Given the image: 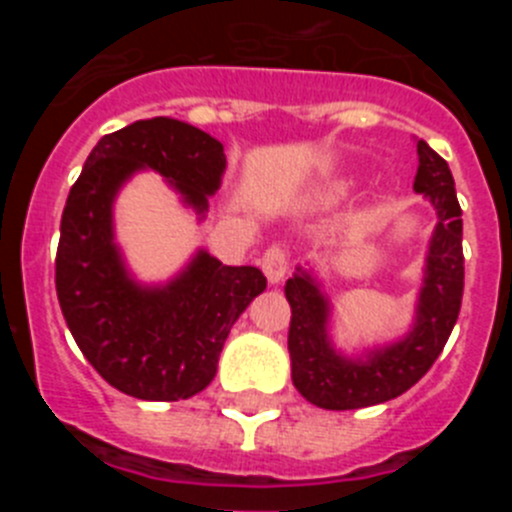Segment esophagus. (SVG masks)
Instances as JSON below:
<instances>
[{"mask_svg": "<svg viewBox=\"0 0 512 512\" xmlns=\"http://www.w3.org/2000/svg\"><path fill=\"white\" fill-rule=\"evenodd\" d=\"M261 269H264L269 284L282 282V279L287 277V269H289V259H287V253H284V248L271 246L269 251L264 253V259H261Z\"/></svg>", "mask_w": 512, "mask_h": 512, "instance_id": "esophagus-1", "label": "esophagus"}]
</instances>
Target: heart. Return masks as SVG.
<instances>
[{
  "label": "heart",
  "mask_w": 512,
  "mask_h": 512,
  "mask_svg": "<svg viewBox=\"0 0 512 512\" xmlns=\"http://www.w3.org/2000/svg\"><path fill=\"white\" fill-rule=\"evenodd\" d=\"M338 192H341V189H330V192L325 194V200H336V197H338Z\"/></svg>",
  "instance_id": "1"
}]
</instances>
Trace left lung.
<instances>
[{
	"mask_svg": "<svg viewBox=\"0 0 512 512\" xmlns=\"http://www.w3.org/2000/svg\"><path fill=\"white\" fill-rule=\"evenodd\" d=\"M413 189L431 200L438 223L425 253L413 325L405 336L356 356L343 354L330 336L333 307L318 277L312 269L297 266L292 279H287L292 382L318 408L356 410L395 400L431 369L454 330L464 295L461 207L449 164L425 140H418Z\"/></svg>",
	"mask_w": 512,
	"mask_h": 512,
	"instance_id": "left-lung-1",
	"label": "left lung"
}]
</instances>
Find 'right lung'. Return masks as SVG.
<instances>
[{
	"label": "right lung",
	"mask_w": 512,
	"mask_h": 512,
	"mask_svg": "<svg viewBox=\"0 0 512 512\" xmlns=\"http://www.w3.org/2000/svg\"><path fill=\"white\" fill-rule=\"evenodd\" d=\"M146 169L205 220L223 184V143L174 117L104 135L63 207L56 292L76 346L104 382L138 400L174 402L215 379L225 338L266 277L200 248L166 284L138 282L115 241L112 210L120 189Z\"/></svg>",
	"instance_id": "1"
}]
</instances>
